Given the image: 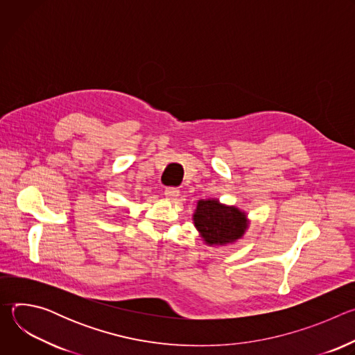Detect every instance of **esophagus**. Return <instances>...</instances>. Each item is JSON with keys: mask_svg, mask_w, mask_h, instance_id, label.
Segmentation results:
<instances>
[{"mask_svg": "<svg viewBox=\"0 0 355 355\" xmlns=\"http://www.w3.org/2000/svg\"><path fill=\"white\" fill-rule=\"evenodd\" d=\"M164 195H166V198H168V199H177V196L180 195V191H178L177 188H167V189L164 191Z\"/></svg>", "mask_w": 355, "mask_h": 355, "instance_id": "34e87169", "label": "esophagus"}]
</instances>
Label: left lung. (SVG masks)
<instances>
[{"instance_id": "obj_1", "label": "left lung", "mask_w": 355, "mask_h": 355, "mask_svg": "<svg viewBox=\"0 0 355 355\" xmlns=\"http://www.w3.org/2000/svg\"><path fill=\"white\" fill-rule=\"evenodd\" d=\"M193 226L208 245H227L240 240L250 220L245 212L218 199H199L192 215Z\"/></svg>"}]
</instances>
